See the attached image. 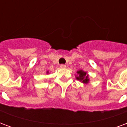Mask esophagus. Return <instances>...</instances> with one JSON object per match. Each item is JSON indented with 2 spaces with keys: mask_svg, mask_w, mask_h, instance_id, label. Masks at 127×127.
I'll return each instance as SVG.
<instances>
[{
  "mask_svg": "<svg viewBox=\"0 0 127 127\" xmlns=\"http://www.w3.org/2000/svg\"><path fill=\"white\" fill-rule=\"evenodd\" d=\"M66 66L65 65V64H61V68H66Z\"/></svg>",
  "mask_w": 127,
  "mask_h": 127,
  "instance_id": "esophagus-1",
  "label": "esophagus"
}]
</instances>
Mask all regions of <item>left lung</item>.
I'll return each mask as SVG.
<instances>
[{"mask_svg": "<svg viewBox=\"0 0 127 127\" xmlns=\"http://www.w3.org/2000/svg\"><path fill=\"white\" fill-rule=\"evenodd\" d=\"M78 76L76 77L77 80H79L81 82L84 83H87L89 82V79H88V75H87L86 72H84L83 71H77Z\"/></svg>", "mask_w": 127, "mask_h": 127, "instance_id": "obj_1", "label": "left lung"}]
</instances>
